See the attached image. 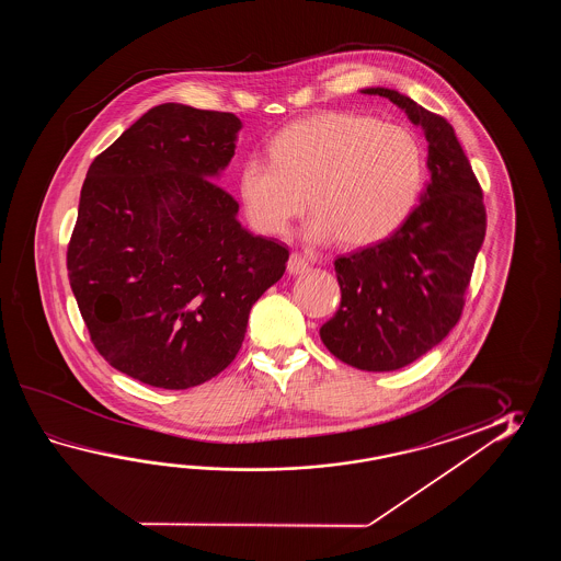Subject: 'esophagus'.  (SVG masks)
<instances>
[{"instance_id": "obj_1", "label": "esophagus", "mask_w": 561, "mask_h": 561, "mask_svg": "<svg viewBox=\"0 0 561 561\" xmlns=\"http://www.w3.org/2000/svg\"><path fill=\"white\" fill-rule=\"evenodd\" d=\"M286 271H288L290 275H302L305 271H309V261H307L302 254L293 252L290 259H288V263H286Z\"/></svg>"}]
</instances>
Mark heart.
Returning a JSON list of instances; mask_svg holds the SVG:
<instances>
[{
    "mask_svg": "<svg viewBox=\"0 0 561 561\" xmlns=\"http://www.w3.org/2000/svg\"><path fill=\"white\" fill-rule=\"evenodd\" d=\"M268 156H251L239 174L247 216L264 234L286 232L309 198L314 215L307 239L370 247L405 225L425 188L417 134L355 112L288 124L271 140Z\"/></svg>",
    "mask_w": 561,
    "mask_h": 561,
    "instance_id": "obj_1",
    "label": "heart"
}]
</instances>
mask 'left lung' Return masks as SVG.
<instances>
[{"instance_id": "left-lung-1", "label": "left lung", "mask_w": 561, "mask_h": 561, "mask_svg": "<svg viewBox=\"0 0 561 561\" xmlns=\"http://www.w3.org/2000/svg\"><path fill=\"white\" fill-rule=\"evenodd\" d=\"M363 92L403 107L430 142L431 179L405 225L334 261L341 307L322 324V343L355 369L382 373L423 357L459 322L488 215L479 180L447 119L394 90Z\"/></svg>"}]
</instances>
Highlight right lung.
Masks as SVG:
<instances>
[{
  "mask_svg": "<svg viewBox=\"0 0 561 561\" xmlns=\"http://www.w3.org/2000/svg\"><path fill=\"white\" fill-rule=\"evenodd\" d=\"M240 119L152 107L90 164L68 276L95 351L136 381L191 389L234 360L286 244L254 237L216 184Z\"/></svg>",
  "mask_w": 561,
  "mask_h": 561,
  "instance_id": "obj_1",
  "label": "right lung"
}]
</instances>
